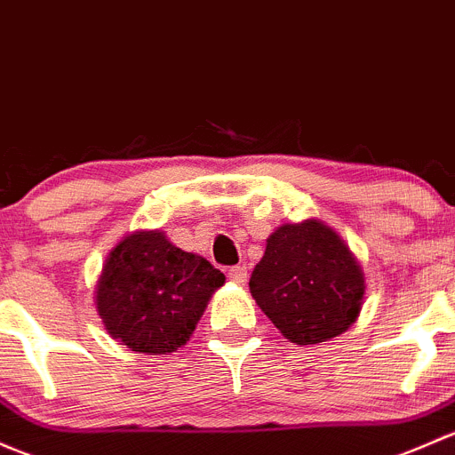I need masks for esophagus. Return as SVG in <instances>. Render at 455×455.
<instances>
[{"mask_svg":"<svg viewBox=\"0 0 455 455\" xmlns=\"http://www.w3.org/2000/svg\"><path fill=\"white\" fill-rule=\"evenodd\" d=\"M228 279L233 281V283H237V285H243L246 283V279H248V272H246V267L243 266H233V267H228Z\"/></svg>","mask_w":455,"mask_h":455,"instance_id":"esophagus-1","label":"esophagus"}]
</instances>
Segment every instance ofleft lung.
Returning <instances> with one entry per match:
<instances>
[{"label":"left lung","instance_id":"8db88e82","mask_svg":"<svg viewBox=\"0 0 455 455\" xmlns=\"http://www.w3.org/2000/svg\"><path fill=\"white\" fill-rule=\"evenodd\" d=\"M248 285L261 312L296 344H320L347 331L366 290L360 261L320 220L276 228Z\"/></svg>","mask_w":455,"mask_h":455}]
</instances>
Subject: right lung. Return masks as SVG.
I'll list each match as a JSON object with an SVG mask.
<instances>
[{
  "label": "right lung",
  "mask_w": 455,
  "mask_h": 455,
  "mask_svg": "<svg viewBox=\"0 0 455 455\" xmlns=\"http://www.w3.org/2000/svg\"><path fill=\"white\" fill-rule=\"evenodd\" d=\"M224 275L204 257L176 248L164 231H135L108 252L95 307L113 340L165 355L189 340Z\"/></svg>",
  "instance_id": "right-lung-1"
}]
</instances>
